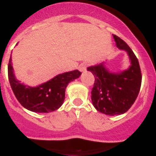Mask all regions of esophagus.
<instances>
[{"label": "esophagus", "instance_id": "34e87169", "mask_svg": "<svg viewBox=\"0 0 156 156\" xmlns=\"http://www.w3.org/2000/svg\"><path fill=\"white\" fill-rule=\"evenodd\" d=\"M86 67H87V64L86 63H82L79 65V70L81 72H84L86 70Z\"/></svg>", "mask_w": 156, "mask_h": 156}]
</instances>
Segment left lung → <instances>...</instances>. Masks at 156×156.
I'll use <instances>...</instances> for the list:
<instances>
[{"mask_svg":"<svg viewBox=\"0 0 156 156\" xmlns=\"http://www.w3.org/2000/svg\"><path fill=\"white\" fill-rule=\"evenodd\" d=\"M113 37L118 48L128 54L130 67L119 73L110 72L104 63L87 68L95 78L91 92L93 106L108 115H122L131 108L140 92L142 79L139 62L132 49L120 37Z\"/></svg>","mask_w":156,"mask_h":156,"instance_id":"8db88e82","label":"left lung"}]
</instances>
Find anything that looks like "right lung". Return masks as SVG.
<instances>
[{
    "label": "right lung",
    "instance_id": "add662e5",
    "mask_svg": "<svg viewBox=\"0 0 156 156\" xmlns=\"http://www.w3.org/2000/svg\"><path fill=\"white\" fill-rule=\"evenodd\" d=\"M8 74L11 87L16 99L27 110L37 113H48L61 107L65 99V90L69 82L79 78L82 74L75 70L60 74L51 80L31 87L22 84L16 79L13 72L12 58L8 67Z\"/></svg>",
    "mask_w": 156,
    "mask_h": 156
}]
</instances>
